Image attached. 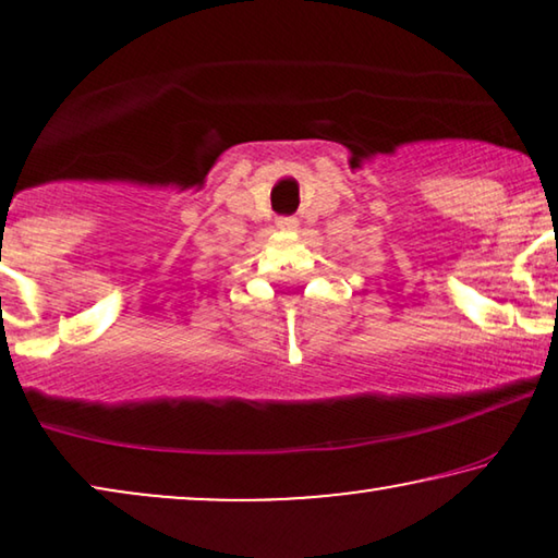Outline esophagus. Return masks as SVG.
I'll return each mask as SVG.
<instances>
[{"mask_svg": "<svg viewBox=\"0 0 558 558\" xmlns=\"http://www.w3.org/2000/svg\"><path fill=\"white\" fill-rule=\"evenodd\" d=\"M296 223H300V220H296L294 216H281V218H277V228H279V231H294Z\"/></svg>", "mask_w": 558, "mask_h": 558, "instance_id": "34e87169", "label": "esophagus"}]
</instances>
